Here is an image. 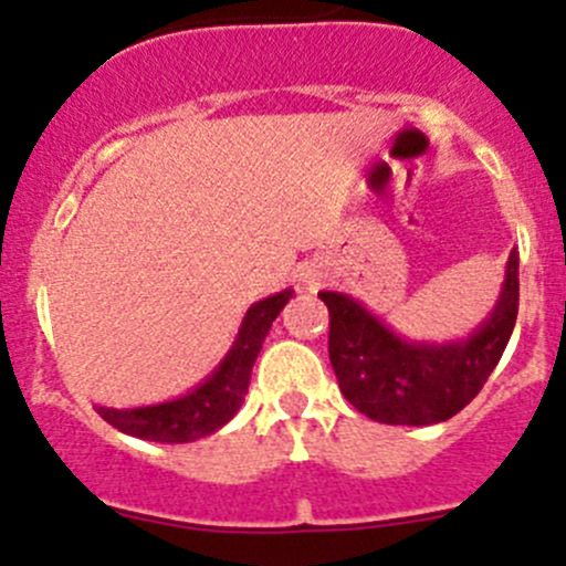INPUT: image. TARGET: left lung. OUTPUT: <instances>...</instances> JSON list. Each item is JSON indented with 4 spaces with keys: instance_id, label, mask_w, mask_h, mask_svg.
<instances>
[{
    "instance_id": "8db88e82",
    "label": "left lung",
    "mask_w": 566,
    "mask_h": 566,
    "mask_svg": "<svg viewBox=\"0 0 566 566\" xmlns=\"http://www.w3.org/2000/svg\"><path fill=\"white\" fill-rule=\"evenodd\" d=\"M317 295L328 306V359L348 403L387 426H434L481 392L506 350L520 306V254H509L490 317L448 343L400 337L345 293Z\"/></svg>"
}]
</instances>
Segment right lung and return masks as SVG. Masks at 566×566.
<instances>
[{"label": "right lung", "mask_w": 566, "mask_h": 566, "mask_svg": "<svg viewBox=\"0 0 566 566\" xmlns=\"http://www.w3.org/2000/svg\"><path fill=\"white\" fill-rule=\"evenodd\" d=\"M290 298H293V290H282V293L251 304L229 354L190 392L174 400H163V403L135 406V409L96 406V411L113 429L137 437V440L177 446V442H193L212 434L221 426H227L243 406L245 392H249L251 367H254L262 343L271 332V323L276 321Z\"/></svg>", "instance_id": "obj_1"}]
</instances>
